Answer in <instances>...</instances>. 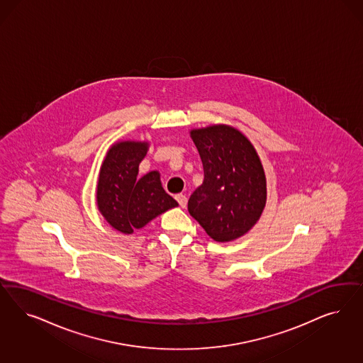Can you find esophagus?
<instances>
[{"instance_id": "34e87169", "label": "esophagus", "mask_w": 363, "mask_h": 363, "mask_svg": "<svg viewBox=\"0 0 363 363\" xmlns=\"http://www.w3.org/2000/svg\"><path fill=\"white\" fill-rule=\"evenodd\" d=\"M176 200H177V203H179V206H180L182 208H184V207L187 206V196H186V195L179 194V195H176Z\"/></svg>"}]
</instances>
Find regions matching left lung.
<instances>
[{
	"label": "left lung",
	"instance_id": "obj_1",
	"mask_svg": "<svg viewBox=\"0 0 363 363\" xmlns=\"http://www.w3.org/2000/svg\"><path fill=\"white\" fill-rule=\"evenodd\" d=\"M204 168L188 200L191 216L216 242H231L257 224L266 206V175L251 141L230 125L192 129Z\"/></svg>",
	"mask_w": 363,
	"mask_h": 363
}]
</instances>
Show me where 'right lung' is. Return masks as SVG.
I'll list each match as a JSON object with an SVG mask.
<instances>
[{"label": "right lung", "mask_w": 363, "mask_h": 363, "mask_svg": "<svg viewBox=\"0 0 363 363\" xmlns=\"http://www.w3.org/2000/svg\"><path fill=\"white\" fill-rule=\"evenodd\" d=\"M148 145L147 141H118L108 150L100 168L97 207L106 222L123 234H132L177 207V201L164 191L157 171L138 176Z\"/></svg>", "instance_id": "1"}]
</instances>
